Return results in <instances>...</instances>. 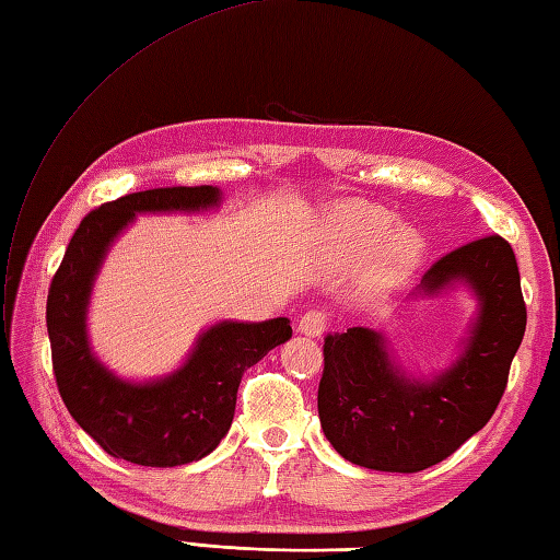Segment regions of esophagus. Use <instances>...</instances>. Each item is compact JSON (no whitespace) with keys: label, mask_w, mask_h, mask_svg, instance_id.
Masks as SVG:
<instances>
[{"label":"esophagus","mask_w":560,"mask_h":560,"mask_svg":"<svg viewBox=\"0 0 560 560\" xmlns=\"http://www.w3.org/2000/svg\"><path fill=\"white\" fill-rule=\"evenodd\" d=\"M330 323V314L326 312V308H312V312H306L300 320V332L308 335V338H318V335H323V330L328 328Z\"/></svg>","instance_id":"esophagus-1"}]
</instances>
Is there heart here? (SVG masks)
Returning <instances> with one entry per match:
<instances>
[{"instance_id":"b5f03b06","label":"heart","mask_w":560,"mask_h":560,"mask_svg":"<svg viewBox=\"0 0 560 560\" xmlns=\"http://www.w3.org/2000/svg\"><path fill=\"white\" fill-rule=\"evenodd\" d=\"M393 215L378 206L350 201L332 213V252L340 264H357L369 252L364 290L381 294L402 280L417 264L421 240L415 230L395 228Z\"/></svg>"}]
</instances>
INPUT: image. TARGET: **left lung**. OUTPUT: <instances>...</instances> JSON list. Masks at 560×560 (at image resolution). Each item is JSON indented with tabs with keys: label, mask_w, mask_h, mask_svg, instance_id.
<instances>
[{
	"label": "left lung",
	"mask_w": 560,
	"mask_h": 560,
	"mask_svg": "<svg viewBox=\"0 0 560 560\" xmlns=\"http://www.w3.org/2000/svg\"><path fill=\"white\" fill-rule=\"evenodd\" d=\"M451 280L475 288L481 312L463 357L433 383L402 376L369 328L323 340L320 427L350 463L412 475L453 455L499 407L527 326L513 246L499 234L457 246L429 268L421 290Z\"/></svg>",
	"instance_id": "1"
}]
</instances>
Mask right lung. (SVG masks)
Masks as SVG:
<instances>
[{
  "mask_svg": "<svg viewBox=\"0 0 560 560\" xmlns=\"http://www.w3.org/2000/svg\"><path fill=\"white\" fill-rule=\"evenodd\" d=\"M213 186H167L121 196L91 210L67 246L47 292L52 371L69 415L112 457L143 467H177L218 448L230 431L244 371L292 338L288 318L220 323L165 381L124 383L97 364L85 338V304L109 242L143 210L215 206Z\"/></svg>",
  "mask_w": 560,
  "mask_h": 560,
  "instance_id": "right-lung-1",
  "label": "right lung"
}]
</instances>
